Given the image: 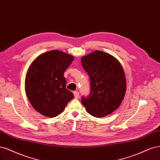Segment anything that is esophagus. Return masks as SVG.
I'll use <instances>...</instances> for the list:
<instances>
[{
  "label": "esophagus",
  "mask_w": 160,
  "mask_h": 160,
  "mask_svg": "<svg viewBox=\"0 0 160 160\" xmlns=\"http://www.w3.org/2000/svg\"><path fill=\"white\" fill-rule=\"evenodd\" d=\"M74 95L75 98H79V92L78 91H74Z\"/></svg>",
  "instance_id": "esophagus-1"
}]
</instances>
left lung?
Returning a JSON list of instances; mask_svg holds the SVG:
<instances>
[{
	"label": "left lung",
	"mask_w": 160,
	"mask_h": 160,
	"mask_svg": "<svg viewBox=\"0 0 160 160\" xmlns=\"http://www.w3.org/2000/svg\"><path fill=\"white\" fill-rule=\"evenodd\" d=\"M90 79V94L82 97L87 112L96 118L110 114L120 106L126 90L124 72L112 55L96 50L81 59Z\"/></svg>",
	"instance_id": "left-lung-1"
}]
</instances>
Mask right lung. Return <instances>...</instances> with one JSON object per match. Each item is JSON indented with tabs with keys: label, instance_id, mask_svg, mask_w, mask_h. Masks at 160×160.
<instances>
[{
	"label": "right lung",
	"instance_id": "add662e5",
	"mask_svg": "<svg viewBox=\"0 0 160 160\" xmlns=\"http://www.w3.org/2000/svg\"><path fill=\"white\" fill-rule=\"evenodd\" d=\"M73 60L72 56L51 50L39 56L29 67L25 79L26 93L32 107L43 116H58L74 98L66 89L64 76Z\"/></svg>",
	"mask_w": 160,
	"mask_h": 160
}]
</instances>
